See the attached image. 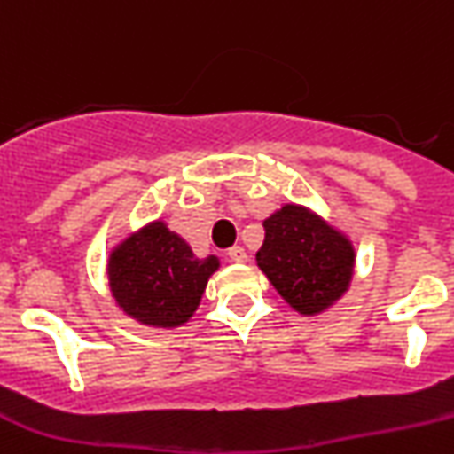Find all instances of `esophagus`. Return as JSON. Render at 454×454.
<instances>
[{
	"label": "esophagus",
	"instance_id": "34e87169",
	"mask_svg": "<svg viewBox=\"0 0 454 454\" xmlns=\"http://www.w3.org/2000/svg\"><path fill=\"white\" fill-rule=\"evenodd\" d=\"M228 260L235 262V264H244V262L248 260V255L241 247H232V248H228Z\"/></svg>",
	"mask_w": 454,
	"mask_h": 454
}]
</instances>
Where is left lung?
I'll return each instance as SVG.
<instances>
[{
  "label": "left lung",
  "mask_w": 454,
  "mask_h": 454,
  "mask_svg": "<svg viewBox=\"0 0 454 454\" xmlns=\"http://www.w3.org/2000/svg\"><path fill=\"white\" fill-rule=\"evenodd\" d=\"M257 266L300 316L332 309L349 291L356 248L345 231L302 203H285L264 219Z\"/></svg>",
  "instance_id": "left-lung-1"
}]
</instances>
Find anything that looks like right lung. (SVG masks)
<instances>
[{
  "mask_svg": "<svg viewBox=\"0 0 454 454\" xmlns=\"http://www.w3.org/2000/svg\"><path fill=\"white\" fill-rule=\"evenodd\" d=\"M219 257H197L163 219L122 237L107 257V282L116 307L143 327H184L199 309Z\"/></svg>",
  "mask_w": 454,
  "mask_h": 454,
  "instance_id": "1",
  "label": "right lung"
}]
</instances>
